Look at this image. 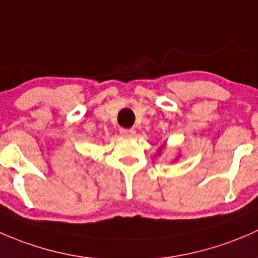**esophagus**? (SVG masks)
<instances>
[{
	"instance_id": "obj_1",
	"label": "esophagus",
	"mask_w": 258,
	"mask_h": 258,
	"mask_svg": "<svg viewBox=\"0 0 258 258\" xmlns=\"http://www.w3.org/2000/svg\"><path fill=\"white\" fill-rule=\"evenodd\" d=\"M121 137H126V138H132L135 135V130L134 129H125V128H121L119 130Z\"/></svg>"
}]
</instances>
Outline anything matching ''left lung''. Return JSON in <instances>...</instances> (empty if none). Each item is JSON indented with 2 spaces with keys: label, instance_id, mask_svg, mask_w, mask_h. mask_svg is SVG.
<instances>
[{
  "label": "left lung",
  "instance_id": "8db88e82",
  "mask_svg": "<svg viewBox=\"0 0 258 258\" xmlns=\"http://www.w3.org/2000/svg\"><path fill=\"white\" fill-rule=\"evenodd\" d=\"M161 154V148H159V150H158V155H160ZM177 158H179V155H177Z\"/></svg>",
  "mask_w": 258,
  "mask_h": 258
}]
</instances>
